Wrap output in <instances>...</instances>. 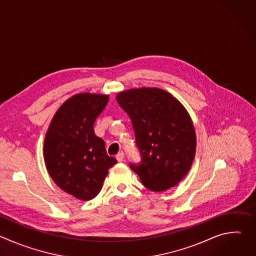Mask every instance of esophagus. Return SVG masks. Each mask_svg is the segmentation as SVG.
<instances>
[{"label":"esophagus","mask_w":256,"mask_h":256,"mask_svg":"<svg viewBox=\"0 0 256 256\" xmlns=\"http://www.w3.org/2000/svg\"><path fill=\"white\" fill-rule=\"evenodd\" d=\"M116 159L118 162H122L124 160V152H120L118 155H116Z\"/></svg>","instance_id":"esophagus-1"}]
</instances>
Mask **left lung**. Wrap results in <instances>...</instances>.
I'll return each mask as SVG.
<instances>
[{"mask_svg":"<svg viewBox=\"0 0 256 256\" xmlns=\"http://www.w3.org/2000/svg\"><path fill=\"white\" fill-rule=\"evenodd\" d=\"M116 100L132 120L140 155V163H130V169L152 192L175 186L196 155V136L186 109L159 88L132 89Z\"/></svg>","mask_w":256,"mask_h":256,"instance_id":"1","label":"left lung"}]
</instances>
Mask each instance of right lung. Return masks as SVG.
Returning a JSON list of instances; mask_svg holds the SVG:
<instances>
[{"instance_id": "add662e5", "label": "right lung", "mask_w": 256, "mask_h": 256, "mask_svg": "<svg viewBox=\"0 0 256 256\" xmlns=\"http://www.w3.org/2000/svg\"><path fill=\"white\" fill-rule=\"evenodd\" d=\"M108 95L82 93L68 99L54 114L44 140V161L56 184L82 200L101 190L108 170L118 160L109 157L94 124Z\"/></svg>"}]
</instances>
